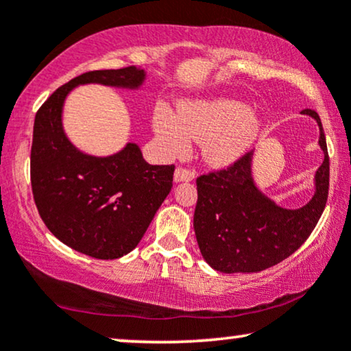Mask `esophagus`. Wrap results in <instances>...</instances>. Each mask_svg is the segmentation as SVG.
<instances>
[{
  "instance_id": "esophagus-1",
  "label": "esophagus",
  "mask_w": 351,
  "mask_h": 351,
  "mask_svg": "<svg viewBox=\"0 0 351 351\" xmlns=\"http://www.w3.org/2000/svg\"><path fill=\"white\" fill-rule=\"evenodd\" d=\"M195 179V171L186 169V167H177L176 174H174V180L176 182H190Z\"/></svg>"
}]
</instances>
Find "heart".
Returning a JSON list of instances; mask_svg holds the SVG:
<instances>
[{"label":"heart","instance_id":"1","mask_svg":"<svg viewBox=\"0 0 351 351\" xmlns=\"http://www.w3.org/2000/svg\"><path fill=\"white\" fill-rule=\"evenodd\" d=\"M155 131L167 153H185L191 138L206 141V160L213 166H227L256 141L261 118L246 105L232 99L185 104L180 108V117L160 105L155 113Z\"/></svg>","mask_w":351,"mask_h":351}]
</instances>
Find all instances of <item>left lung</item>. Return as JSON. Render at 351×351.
Here are the masks:
<instances>
[{
  "label": "left lung",
  "mask_w": 351,
  "mask_h": 351,
  "mask_svg": "<svg viewBox=\"0 0 351 351\" xmlns=\"http://www.w3.org/2000/svg\"><path fill=\"white\" fill-rule=\"evenodd\" d=\"M318 121L324 161L316 171L315 196L300 209H285L262 195L251 176L252 150L223 169L196 179L193 227L204 261L222 273H257L294 254L323 214L329 195V155L323 124L315 110L302 112Z\"/></svg>",
  "instance_id": "1"
}]
</instances>
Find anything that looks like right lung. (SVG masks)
<instances>
[{"mask_svg":"<svg viewBox=\"0 0 351 351\" xmlns=\"http://www.w3.org/2000/svg\"><path fill=\"white\" fill-rule=\"evenodd\" d=\"M143 78L134 65L88 71L56 89L35 117L30 179L38 213L57 239L102 261L137 246L169 195L176 166L148 165L136 143L113 156L84 155L65 136L62 107L78 84L137 88Z\"/></svg>","mask_w":351,"mask_h":351,"instance_id":"add662e5","label":"right lung"}]
</instances>
